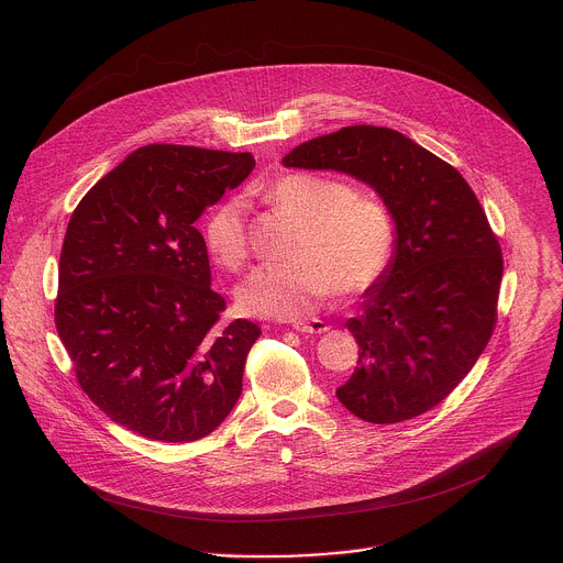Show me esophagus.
Listing matches in <instances>:
<instances>
[{
    "label": "esophagus",
    "instance_id": "34e87169",
    "mask_svg": "<svg viewBox=\"0 0 563 563\" xmlns=\"http://www.w3.org/2000/svg\"><path fill=\"white\" fill-rule=\"evenodd\" d=\"M299 333H324L329 329L327 322L321 319H310V321H297L292 324Z\"/></svg>",
    "mask_w": 563,
    "mask_h": 563
}]
</instances>
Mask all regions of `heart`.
<instances>
[{
	"mask_svg": "<svg viewBox=\"0 0 563 563\" xmlns=\"http://www.w3.org/2000/svg\"><path fill=\"white\" fill-rule=\"evenodd\" d=\"M277 212L301 223L295 262L264 264L239 288L242 310L268 319H301L333 292L360 295L388 268L397 225L390 208L373 195L355 192L342 179L317 173H290L262 190ZM210 255L239 271L249 242L239 201L217 206L203 225Z\"/></svg>",
	"mask_w": 563,
	"mask_h": 563,
	"instance_id": "b5f03b06",
	"label": "heart"
}]
</instances>
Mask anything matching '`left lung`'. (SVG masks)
Segmentation results:
<instances>
[{
  "label": "left lung",
  "mask_w": 563,
  "mask_h": 563,
  "mask_svg": "<svg viewBox=\"0 0 563 563\" xmlns=\"http://www.w3.org/2000/svg\"><path fill=\"white\" fill-rule=\"evenodd\" d=\"M284 166L340 170L375 188L397 242L346 321L360 344L340 402L373 424L416 418L471 373L494 331L503 255L468 181L401 132L349 125L295 147Z\"/></svg>",
  "instance_id": "8db88e82"
}]
</instances>
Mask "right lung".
Returning a JSON list of instances; mask_svg holds the SVG:
<instances>
[{
	"label": "right lung",
	"instance_id": "add662e5",
	"mask_svg": "<svg viewBox=\"0 0 563 563\" xmlns=\"http://www.w3.org/2000/svg\"><path fill=\"white\" fill-rule=\"evenodd\" d=\"M251 154L147 145L71 214L56 329L81 390L110 420L158 442L212 433L242 393L255 322L221 321L195 221L253 170Z\"/></svg>",
	"mask_w": 563,
	"mask_h": 563
}]
</instances>
